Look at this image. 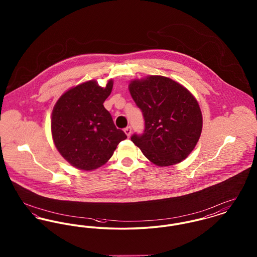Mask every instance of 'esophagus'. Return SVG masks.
Listing matches in <instances>:
<instances>
[{"instance_id":"1","label":"esophagus","mask_w":257,"mask_h":257,"mask_svg":"<svg viewBox=\"0 0 257 257\" xmlns=\"http://www.w3.org/2000/svg\"><path fill=\"white\" fill-rule=\"evenodd\" d=\"M124 132H125V134L127 135V137H130L131 136V133H132V128L130 126H128V127H126L124 129Z\"/></svg>"}]
</instances>
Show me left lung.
<instances>
[{
    "label": "left lung",
    "mask_w": 257,
    "mask_h": 257,
    "mask_svg": "<svg viewBox=\"0 0 257 257\" xmlns=\"http://www.w3.org/2000/svg\"><path fill=\"white\" fill-rule=\"evenodd\" d=\"M130 94L143 112L145 130L131 141L157 166L185 159L201 136L203 118L194 96L175 80L150 76L132 80Z\"/></svg>",
    "instance_id": "1"
}]
</instances>
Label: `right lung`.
<instances>
[{"label":"right lung","mask_w":257,"mask_h":257,"mask_svg":"<svg viewBox=\"0 0 257 257\" xmlns=\"http://www.w3.org/2000/svg\"><path fill=\"white\" fill-rule=\"evenodd\" d=\"M113 81L101 87L89 80L65 92L52 110L51 133L61 155L79 170L103 166L127 136L104 106Z\"/></svg>","instance_id":"right-lung-1"}]
</instances>
